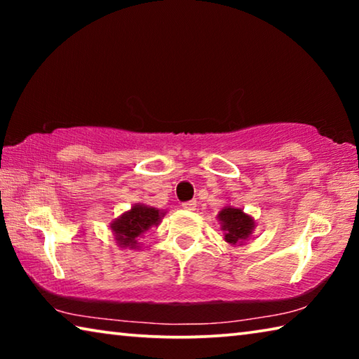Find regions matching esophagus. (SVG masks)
Wrapping results in <instances>:
<instances>
[{"label": "esophagus", "mask_w": 359, "mask_h": 359, "mask_svg": "<svg viewBox=\"0 0 359 359\" xmlns=\"http://www.w3.org/2000/svg\"><path fill=\"white\" fill-rule=\"evenodd\" d=\"M182 208H184L185 210H194V209H196V201L184 203V204H182Z\"/></svg>", "instance_id": "34e87169"}]
</instances>
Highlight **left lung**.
Listing matches in <instances>:
<instances>
[{
  "label": "left lung",
  "mask_w": 359,
  "mask_h": 359,
  "mask_svg": "<svg viewBox=\"0 0 359 359\" xmlns=\"http://www.w3.org/2000/svg\"><path fill=\"white\" fill-rule=\"evenodd\" d=\"M217 220L223 231L224 242L233 247L244 245L252 238L255 226H257L252 215L245 214L241 208H234L229 204L218 212Z\"/></svg>",
  "instance_id": "1"
}]
</instances>
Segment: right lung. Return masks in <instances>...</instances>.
Wrapping results in <instances>:
<instances>
[{"label": "right lung", "mask_w": 359, "mask_h": 359, "mask_svg": "<svg viewBox=\"0 0 359 359\" xmlns=\"http://www.w3.org/2000/svg\"><path fill=\"white\" fill-rule=\"evenodd\" d=\"M166 215L165 210H160L154 205L136 203L130 210L114 218L111 222V229L114 239L120 248L139 250L141 241L145 233L161 223V218Z\"/></svg>", "instance_id": "right-lung-1"}]
</instances>
